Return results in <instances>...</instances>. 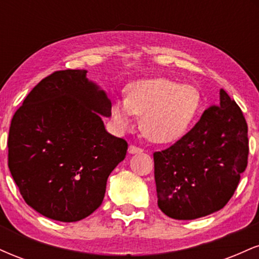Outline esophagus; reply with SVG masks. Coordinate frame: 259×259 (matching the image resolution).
<instances>
[{"mask_svg":"<svg viewBox=\"0 0 259 259\" xmlns=\"http://www.w3.org/2000/svg\"><path fill=\"white\" fill-rule=\"evenodd\" d=\"M127 151H129V153H140L144 151V148L135 146V145H130L129 148H127Z\"/></svg>","mask_w":259,"mask_h":259,"instance_id":"esophagus-1","label":"esophagus"}]
</instances>
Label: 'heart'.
<instances>
[{
  "mask_svg": "<svg viewBox=\"0 0 259 259\" xmlns=\"http://www.w3.org/2000/svg\"><path fill=\"white\" fill-rule=\"evenodd\" d=\"M201 106V95L191 85L165 78L133 82L127 97L113 101L111 115L119 129L132 126L141 117V129L154 142H170L183 136Z\"/></svg>",
  "mask_w": 259,
  "mask_h": 259,
  "instance_id": "1",
  "label": "heart"
}]
</instances>
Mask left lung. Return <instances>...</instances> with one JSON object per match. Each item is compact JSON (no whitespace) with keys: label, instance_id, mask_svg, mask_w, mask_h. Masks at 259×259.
<instances>
[{"label":"left lung","instance_id":"obj_1","mask_svg":"<svg viewBox=\"0 0 259 259\" xmlns=\"http://www.w3.org/2000/svg\"><path fill=\"white\" fill-rule=\"evenodd\" d=\"M247 123L224 90L195 126L170 147L153 153L158 207L191 221L222 209L247 167Z\"/></svg>","mask_w":259,"mask_h":259}]
</instances>
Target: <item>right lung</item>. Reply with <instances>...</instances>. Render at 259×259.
Here are the masks:
<instances>
[{"label":"right lung","instance_id":"1","mask_svg":"<svg viewBox=\"0 0 259 259\" xmlns=\"http://www.w3.org/2000/svg\"><path fill=\"white\" fill-rule=\"evenodd\" d=\"M86 70L50 74L12 118L8 168L24 201L59 222H78L105 197L107 179L125 158L127 142L106 132L111 115L105 91Z\"/></svg>","mask_w":259,"mask_h":259}]
</instances>
